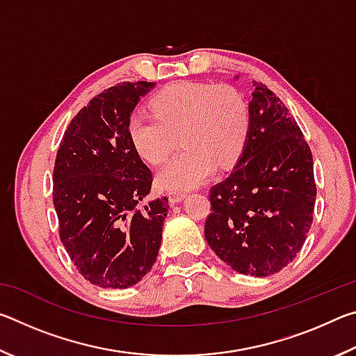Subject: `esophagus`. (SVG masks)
<instances>
[{"label": "esophagus", "instance_id": "obj_1", "mask_svg": "<svg viewBox=\"0 0 356 356\" xmlns=\"http://www.w3.org/2000/svg\"><path fill=\"white\" fill-rule=\"evenodd\" d=\"M168 196H170V201L172 204H176V202H180L184 200L185 193L184 191H170V193H168Z\"/></svg>", "mask_w": 356, "mask_h": 356}]
</instances>
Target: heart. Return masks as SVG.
I'll return each mask as SVG.
<instances>
[{"label":"heart","mask_w":356,"mask_h":356,"mask_svg":"<svg viewBox=\"0 0 356 356\" xmlns=\"http://www.w3.org/2000/svg\"><path fill=\"white\" fill-rule=\"evenodd\" d=\"M149 106L154 116L134 113L127 124L136 154L150 165H160L177 146L179 134L184 144L159 172V184L166 190L201 185L215 165L231 166L245 149L251 113L236 88L179 81L156 92Z\"/></svg>","instance_id":"b5f03b06"}]
</instances>
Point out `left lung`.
Here are the masks:
<instances>
[{
	"label": "left lung",
	"mask_w": 356,
	"mask_h": 356,
	"mask_svg": "<svg viewBox=\"0 0 356 356\" xmlns=\"http://www.w3.org/2000/svg\"><path fill=\"white\" fill-rule=\"evenodd\" d=\"M254 86L248 140L237 166L209 191L204 236L232 270L262 278L281 272L303 248L317 188L297 120L264 83Z\"/></svg>",
	"instance_id": "1"
}]
</instances>
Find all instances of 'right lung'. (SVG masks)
Wrapping results in <instances>:
<instances>
[{"instance_id":"obj_1","label":"right lung","mask_w":356,"mask_h":356,"mask_svg":"<svg viewBox=\"0 0 356 356\" xmlns=\"http://www.w3.org/2000/svg\"><path fill=\"white\" fill-rule=\"evenodd\" d=\"M154 83L105 89L72 119L53 168L59 238L84 280L127 289L156 261L168 197L140 206L152 185L129 138L130 114Z\"/></svg>"}]
</instances>
